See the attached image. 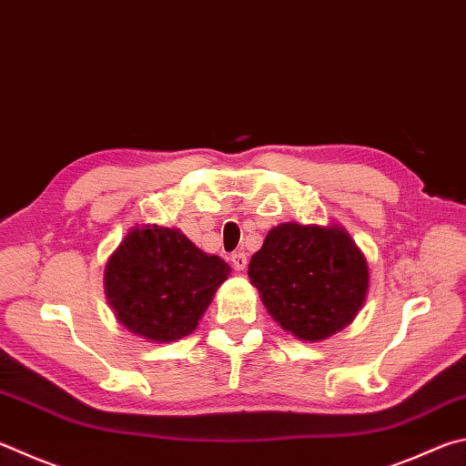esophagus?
Listing matches in <instances>:
<instances>
[{
  "mask_svg": "<svg viewBox=\"0 0 466 466\" xmlns=\"http://www.w3.org/2000/svg\"><path fill=\"white\" fill-rule=\"evenodd\" d=\"M230 260H232V265H234L236 270H244L248 265V258H247V255H244V252H234Z\"/></svg>",
  "mask_w": 466,
  "mask_h": 466,
  "instance_id": "obj_1",
  "label": "esophagus"
}]
</instances>
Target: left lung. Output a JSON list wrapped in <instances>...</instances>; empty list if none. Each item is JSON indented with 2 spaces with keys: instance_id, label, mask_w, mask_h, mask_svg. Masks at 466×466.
<instances>
[{
  "instance_id": "8db88e82",
  "label": "left lung",
  "mask_w": 466,
  "mask_h": 466,
  "mask_svg": "<svg viewBox=\"0 0 466 466\" xmlns=\"http://www.w3.org/2000/svg\"><path fill=\"white\" fill-rule=\"evenodd\" d=\"M250 283L285 332L303 342L328 340L362 308L369 265L338 224L285 222L270 228L248 265Z\"/></svg>"
}]
</instances>
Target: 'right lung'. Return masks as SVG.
<instances>
[{
	"label": "right lung",
	"instance_id": "1",
	"mask_svg": "<svg viewBox=\"0 0 466 466\" xmlns=\"http://www.w3.org/2000/svg\"><path fill=\"white\" fill-rule=\"evenodd\" d=\"M230 270L177 228L145 224L132 228L107 258L106 298L134 336L175 342L198 328Z\"/></svg>",
	"mask_w": 466,
	"mask_h": 466
}]
</instances>
